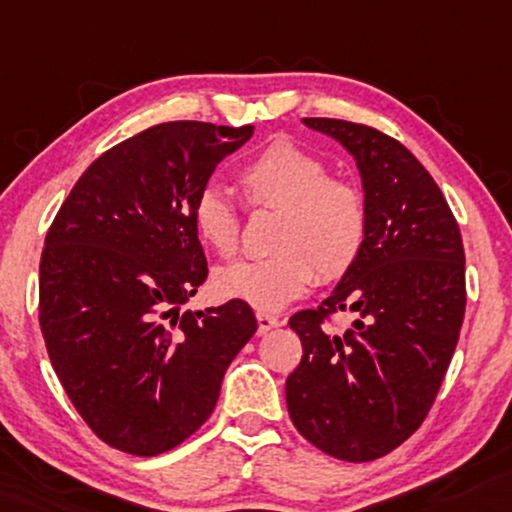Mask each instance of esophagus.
I'll use <instances>...</instances> for the list:
<instances>
[{"label": "esophagus", "instance_id": "obj_1", "mask_svg": "<svg viewBox=\"0 0 512 512\" xmlns=\"http://www.w3.org/2000/svg\"><path fill=\"white\" fill-rule=\"evenodd\" d=\"M280 325L278 318H273V315H266V313H257V331L259 334H266V331L276 329Z\"/></svg>", "mask_w": 512, "mask_h": 512}]
</instances>
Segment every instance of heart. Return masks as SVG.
Returning <instances> with one entry per match:
<instances>
[{
  "label": "heart",
  "mask_w": 512,
  "mask_h": 512,
  "mask_svg": "<svg viewBox=\"0 0 512 512\" xmlns=\"http://www.w3.org/2000/svg\"><path fill=\"white\" fill-rule=\"evenodd\" d=\"M250 211H276L269 248L273 255L220 266L213 287L273 313L304 297L315 283L341 280L362 255L369 206L362 187L329 176L322 157L290 139H273L243 164L239 176ZM199 241L229 257L241 241V215L218 190L206 187L192 206Z\"/></svg>",
  "instance_id": "b5f03b06"
}]
</instances>
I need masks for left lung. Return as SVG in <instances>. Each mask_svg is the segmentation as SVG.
<instances>
[{
	"label": "left lung",
	"instance_id": "1",
	"mask_svg": "<svg viewBox=\"0 0 512 512\" xmlns=\"http://www.w3.org/2000/svg\"><path fill=\"white\" fill-rule=\"evenodd\" d=\"M304 125L355 157L369 232L334 292L290 318L304 357L287 376V410L315 448L373 462L415 434L441 390L466 308L462 234L441 187L397 139L348 120ZM341 310L356 320L336 335L328 318Z\"/></svg>",
	"mask_w": 512,
	"mask_h": 512
}]
</instances>
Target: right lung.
I'll return each instance as SVG.
<instances>
[{
    "instance_id": "add662e5",
    "label": "right lung",
    "mask_w": 512,
    "mask_h": 512,
    "mask_svg": "<svg viewBox=\"0 0 512 512\" xmlns=\"http://www.w3.org/2000/svg\"><path fill=\"white\" fill-rule=\"evenodd\" d=\"M255 127L162 122L85 169L46 234L39 325L50 364L111 448L153 457L181 445L220 397L257 331L253 308L181 306L208 276L192 206Z\"/></svg>"
}]
</instances>
